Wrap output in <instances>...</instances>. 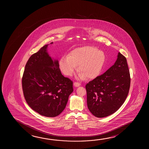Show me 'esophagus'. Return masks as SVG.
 <instances>
[{"label": "esophagus", "mask_w": 149, "mask_h": 149, "mask_svg": "<svg viewBox=\"0 0 149 149\" xmlns=\"http://www.w3.org/2000/svg\"><path fill=\"white\" fill-rule=\"evenodd\" d=\"M81 85V84H79V83H78V82H75V83H74V87H78L79 86H80Z\"/></svg>", "instance_id": "obj_1"}]
</instances>
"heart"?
Masks as SVG:
<instances>
[{"label":"heart","mask_w":149,"mask_h":149,"mask_svg":"<svg viewBox=\"0 0 149 149\" xmlns=\"http://www.w3.org/2000/svg\"><path fill=\"white\" fill-rule=\"evenodd\" d=\"M104 51L95 47L86 46L74 49L68 56H63L59 61V68L65 75H73L77 68L80 71L78 78L93 79L100 75L105 63Z\"/></svg>","instance_id":"b5f03b06"}]
</instances>
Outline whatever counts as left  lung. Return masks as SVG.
<instances>
[{"label": "left lung", "instance_id": "obj_1", "mask_svg": "<svg viewBox=\"0 0 149 149\" xmlns=\"http://www.w3.org/2000/svg\"><path fill=\"white\" fill-rule=\"evenodd\" d=\"M130 85L127 60L118 52L114 65L86 85L89 111L99 118L112 114L124 102L129 93Z\"/></svg>", "mask_w": 149, "mask_h": 149}]
</instances>
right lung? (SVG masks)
<instances>
[{
    "instance_id": "add662e5",
    "label": "right lung",
    "mask_w": 149,
    "mask_h": 149,
    "mask_svg": "<svg viewBox=\"0 0 149 149\" xmlns=\"http://www.w3.org/2000/svg\"><path fill=\"white\" fill-rule=\"evenodd\" d=\"M48 46L30 56L22 77V88L25 100L33 110L53 117L64 110L73 88V82L61 74L59 61L50 56Z\"/></svg>"
}]
</instances>
